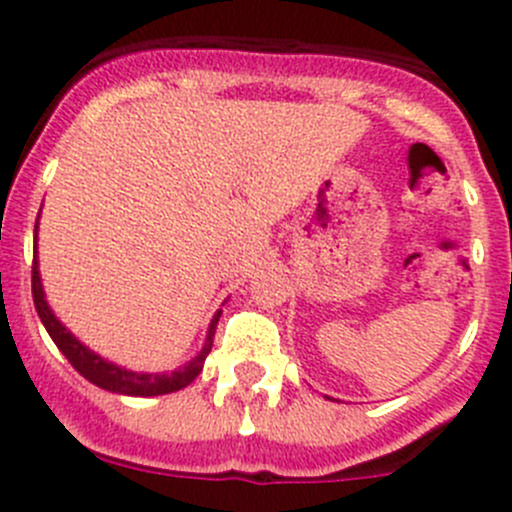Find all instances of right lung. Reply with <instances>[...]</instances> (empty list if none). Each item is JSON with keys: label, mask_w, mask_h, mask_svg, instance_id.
<instances>
[{"label": "right lung", "mask_w": 512, "mask_h": 512, "mask_svg": "<svg viewBox=\"0 0 512 512\" xmlns=\"http://www.w3.org/2000/svg\"><path fill=\"white\" fill-rule=\"evenodd\" d=\"M39 227V223H36ZM36 227H34V240H36ZM36 250V245H34ZM32 297H34V307L36 314H39L41 324L46 327L49 337L54 339L56 347L61 349V354L71 361L76 371H79L84 379H89L91 384L101 386V389L113 391V394H123V396H160V394H173V391L185 389L195 376L203 371L205 364V356L210 354L213 349V337H215V329H218V312L210 322L208 329V337H205V347L195 359H190L188 364L180 366L178 371H170V374H141V371H128L123 366H116L113 361H106L103 356H98L96 352H91L89 347L79 342L59 319L54 317L51 307L46 304L44 297V287H41V277H39V262L34 257V265H32Z\"/></svg>", "instance_id": "obj_1"}]
</instances>
